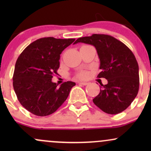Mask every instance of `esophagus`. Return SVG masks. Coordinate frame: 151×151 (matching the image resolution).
Masks as SVG:
<instances>
[{"label": "esophagus", "mask_w": 151, "mask_h": 151, "mask_svg": "<svg viewBox=\"0 0 151 151\" xmlns=\"http://www.w3.org/2000/svg\"><path fill=\"white\" fill-rule=\"evenodd\" d=\"M79 84H81V85L86 86V85H87V84H89V83H87V82H79Z\"/></svg>", "instance_id": "esophagus-1"}]
</instances>
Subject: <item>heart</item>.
<instances>
[{
	"mask_svg": "<svg viewBox=\"0 0 151 151\" xmlns=\"http://www.w3.org/2000/svg\"><path fill=\"white\" fill-rule=\"evenodd\" d=\"M89 73L87 71H81V72H79V73L77 74V77L78 79H84L89 77Z\"/></svg>",
	"mask_w": 151,
	"mask_h": 151,
	"instance_id": "b5f03b06",
	"label": "heart"
}]
</instances>
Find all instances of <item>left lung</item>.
<instances>
[{
  "label": "left lung",
  "mask_w": 151,
  "mask_h": 151,
  "mask_svg": "<svg viewBox=\"0 0 151 151\" xmlns=\"http://www.w3.org/2000/svg\"><path fill=\"white\" fill-rule=\"evenodd\" d=\"M78 42L95 47L100 60L98 77L108 81L105 85L101 84L99 93L93 99L94 104L109 114L122 112L131 105L139 89L138 65L132 51L108 35L79 37L74 44Z\"/></svg>",
  "instance_id": "left-lung-1"
}]
</instances>
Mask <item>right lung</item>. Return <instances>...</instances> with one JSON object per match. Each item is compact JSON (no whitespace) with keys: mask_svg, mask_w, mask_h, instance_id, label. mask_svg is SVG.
<instances>
[{"mask_svg":"<svg viewBox=\"0 0 151 151\" xmlns=\"http://www.w3.org/2000/svg\"><path fill=\"white\" fill-rule=\"evenodd\" d=\"M75 39L43 37L34 41L22 51L15 66L13 85L24 108L38 116L56 111L66 101L73 81L58 84L52 81L58 74L62 52Z\"/></svg>","mask_w":151,"mask_h":151,"instance_id":"add662e5","label":"right lung"}]
</instances>
